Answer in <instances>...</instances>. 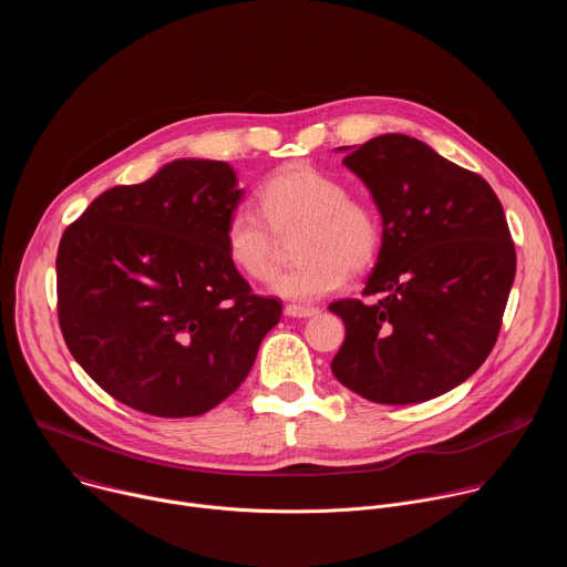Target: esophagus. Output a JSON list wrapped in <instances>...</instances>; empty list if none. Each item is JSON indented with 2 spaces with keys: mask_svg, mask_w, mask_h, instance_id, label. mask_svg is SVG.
<instances>
[{
  "mask_svg": "<svg viewBox=\"0 0 567 567\" xmlns=\"http://www.w3.org/2000/svg\"><path fill=\"white\" fill-rule=\"evenodd\" d=\"M285 313L291 318H309L318 313V307H305V305H287Z\"/></svg>",
  "mask_w": 567,
  "mask_h": 567,
  "instance_id": "1",
  "label": "esophagus"
}]
</instances>
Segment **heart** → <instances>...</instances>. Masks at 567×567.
Wrapping results in <instances>:
<instances>
[{
    "mask_svg": "<svg viewBox=\"0 0 567 567\" xmlns=\"http://www.w3.org/2000/svg\"><path fill=\"white\" fill-rule=\"evenodd\" d=\"M260 213L237 208L224 226V247L230 265L249 280L269 282L280 267V239L296 233L291 271L274 285L291 300H316L368 271L383 245L379 208L318 168L293 164L280 168L260 188Z\"/></svg>",
    "mask_w": 567,
    "mask_h": 567,
    "instance_id": "heart-1",
    "label": "heart"
}]
</instances>
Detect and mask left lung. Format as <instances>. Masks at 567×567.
<instances>
[{
  "label": "left lung",
  "mask_w": 567,
  "mask_h": 567,
  "mask_svg": "<svg viewBox=\"0 0 567 567\" xmlns=\"http://www.w3.org/2000/svg\"><path fill=\"white\" fill-rule=\"evenodd\" d=\"M343 164L370 188L383 245L361 296L330 305L346 326L334 377L374 403H417L466 381L494 350L516 249L480 175L426 143L381 134Z\"/></svg>",
  "instance_id": "obj_1"
}]
</instances>
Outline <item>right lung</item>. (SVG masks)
<instances>
[{
    "label": "right lung",
    "mask_w": 567,
    "mask_h": 567,
    "mask_svg": "<svg viewBox=\"0 0 567 567\" xmlns=\"http://www.w3.org/2000/svg\"><path fill=\"white\" fill-rule=\"evenodd\" d=\"M245 190L224 161H175L114 186L55 258L58 322L83 370L154 417L204 415L247 379L282 302L230 265L224 226Z\"/></svg>",
    "instance_id": "obj_1"
}]
</instances>
